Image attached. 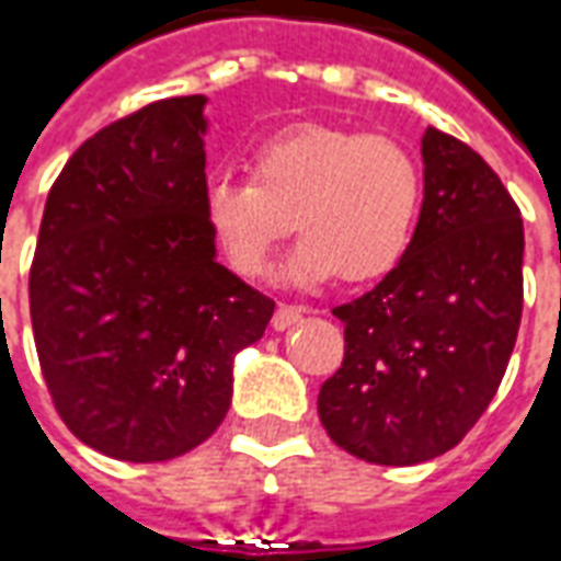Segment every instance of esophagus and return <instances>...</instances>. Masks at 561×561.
Here are the masks:
<instances>
[{
	"mask_svg": "<svg viewBox=\"0 0 561 561\" xmlns=\"http://www.w3.org/2000/svg\"><path fill=\"white\" fill-rule=\"evenodd\" d=\"M302 306H294V302H279L276 306V312H273V327L276 330H288V327H294V323L300 321L302 318Z\"/></svg>",
	"mask_w": 561,
	"mask_h": 561,
	"instance_id": "34e87169",
	"label": "esophagus"
}]
</instances>
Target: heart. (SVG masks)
Returning a JSON list of instances; mask_svg holds the SVG:
<instances>
[{"mask_svg":"<svg viewBox=\"0 0 561 561\" xmlns=\"http://www.w3.org/2000/svg\"><path fill=\"white\" fill-rule=\"evenodd\" d=\"M249 169L205 184L207 228L240 276H267L294 228L306 234L288 267L297 282L375 279L408 252L422 165L396 136L294 124L255 145Z\"/></svg>","mask_w":561,"mask_h":561,"instance_id":"b5f03b06","label":"heart"}]
</instances>
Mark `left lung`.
<instances>
[{
    "label": "left lung",
    "instance_id": "left-lung-1",
    "mask_svg": "<svg viewBox=\"0 0 561 561\" xmlns=\"http://www.w3.org/2000/svg\"><path fill=\"white\" fill-rule=\"evenodd\" d=\"M425 198L408 252L335 306L344 359L318 392L330 439L383 467L458 446L496 396L524 312V219L467 142L422 136Z\"/></svg>",
    "mask_w": 561,
    "mask_h": 561
}]
</instances>
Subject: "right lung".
<instances>
[{"instance_id": "right-lung-1", "label": "right lung", "mask_w": 561, "mask_h": 561, "mask_svg": "<svg viewBox=\"0 0 561 561\" xmlns=\"http://www.w3.org/2000/svg\"><path fill=\"white\" fill-rule=\"evenodd\" d=\"M205 98L106 124L49 190L28 270L37 363L61 422L130 463L186 455L231 404V363L276 302L214 255Z\"/></svg>"}]
</instances>
